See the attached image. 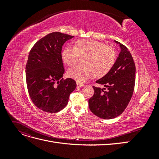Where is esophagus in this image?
Instances as JSON below:
<instances>
[{"label":"esophagus","instance_id":"34e87169","mask_svg":"<svg viewBox=\"0 0 159 159\" xmlns=\"http://www.w3.org/2000/svg\"><path fill=\"white\" fill-rule=\"evenodd\" d=\"M84 85V84L79 83V82L77 83V87H78V88H81V87H83Z\"/></svg>","mask_w":159,"mask_h":159}]
</instances>
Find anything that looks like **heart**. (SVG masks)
<instances>
[{"label": "heart", "mask_w": 159, "mask_h": 159, "mask_svg": "<svg viewBox=\"0 0 159 159\" xmlns=\"http://www.w3.org/2000/svg\"><path fill=\"white\" fill-rule=\"evenodd\" d=\"M64 63L73 66L80 58L82 66H75L68 71L70 78L78 82L106 75L111 70L116 60V52L111 47L104 43L93 40H79L76 41L74 48L67 47L61 53Z\"/></svg>", "instance_id": "1"}]
</instances>
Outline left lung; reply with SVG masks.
I'll use <instances>...</instances> for the list:
<instances>
[{
	"instance_id": "1",
	"label": "left lung",
	"mask_w": 159,
	"mask_h": 159,
	"mask_svg": "<svg viewBox=\"0 0 159 159\" xmlns=\"http://www.w3.org/2000/svg\"><path fill=\"white\" fill-rule=\"evenodd\" d=\"M121 52L108 73L96 83L103 85L101 89L93 86V95L89 99V107L98 117L111 119L117 117L126 109L133 93L135 83V65L127 48L121 43Z\"/></svg>"
}]
</instances>
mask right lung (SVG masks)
Returning a JSON list of instances; mask_svg holds the SVG:
<instances>
[{
	"label": "right lung",
	"instance_id": "right-lung-1",
	"mask_svg": "<svg viewBox=\"0 0 159 159\" xmlns=\"http://www.w3.org/2000/svg\"><path fill=\"white\" fill-rule=\"evenodd\" d=\"M73 36L58 32L38 40L31 49L26 66L28 93L33 103L47 113H56L68 104L76 88L71 78L64 80L61 48Z\"/></svg>",
	"mask_w": 159,
	"mask_h": 159
}]
</instances>
